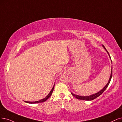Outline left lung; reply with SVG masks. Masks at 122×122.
Returning <instances> with one entry per match:
<instances>
[{"label":"left lung","mask_w":122,"mask_h":122,"mask_svg":"<svg viewBox=\"0 0 122 122\" xmlns=\"http://www.w3.org/2000/svg\"><path fill=\"white\" fill-rule=\"evenodd\" d=\"M102 46L103 47V48H104V49L106 50V52L107 53L108 55H109V56L110 59H111V57H110V54H109V52H107V49H106V48L105 47V46H103V45H102ZM111 62H112V60H111ZM112 70H111V75H110V77L109 80V81H108V82H107V84L105 85V86L104 87H103L102 89H101L100 91H99V92H97V93H94V94H92V95H90V96H81L76 95V94H73V93L71 92V94H72V96H73L74 97H75L77 99H78V100H84V101H92V100H94V99L96 98L97 97H98L99 96H100V95H101V94L103 92H104V91H105V90L106 89V88L107 87L108 85H109V83H110V81H111V78H112Z\"/></svg>","instance_id":"left-lung-1"}]
</instances>
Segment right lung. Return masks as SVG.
Returning <instances> with one entry per match:
<instances>
[{
  "label": "right lung",
  "mask_w": 122,
  "mask_h": 122,
  "mask_svg": "<svg viewBox=\"0 0 122 122\" xmlns=\"http://www.w3.org/2000/svg\"><path fill=\"white\" fill-rule=\"evenodd\" d=\"M54 86H55V84H54V86L52 88V89H51V91H50V92L49 93V94H48V95L45 97V98H43V99H41V100H40L39 101H35V102H27V101H25V102H27V103H40V102H44L46 101H47L48 99L51 97V94L53 92V90H54Z\"/></svg>",
  "instance_id": "obj_1"
}]
</instances>
